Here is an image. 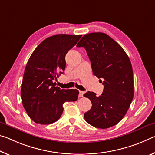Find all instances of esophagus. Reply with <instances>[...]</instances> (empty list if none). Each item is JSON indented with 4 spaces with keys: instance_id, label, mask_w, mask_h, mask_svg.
<instances>
[{
    "instance_id": "34e87169",
    "label": "esophagus",
    "mask_w": 155,
    "mask_h": 155,
    "mask_svg": "<svg viewBox=\"0 0 155 155\" xmlns=\"http://www.w3.org/2000/svg\"><path fill=\"white\" fill-rule=\"evenodd\" d=\"M85 92H83V91H81L79 90V94H78V97H83V94H84Z\"/></svg>"
}]
</instances>
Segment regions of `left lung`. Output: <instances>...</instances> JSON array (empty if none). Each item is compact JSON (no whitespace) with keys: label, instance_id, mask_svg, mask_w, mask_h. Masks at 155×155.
I'll return each mask as SVG.
<instances>
[{"label":"left lung","instance_id":"obj_1","mask_svg":"<svg viewBox=\"0 0 155 155\" xmlns=\"http://www.w3.org/2000/svg\"><path fill=\"white\" fill-rule=\"evenodd\" d=\"M83 47L89 57L94 75L102 78L101 95L94 92L84 94L92 107L84 114L91 126L101 129L117 124L124 117L134 97V80L128 56L116 41L101 32L85 34L77 44Z\"/></svg>","mask_w":155,"mask_h":155}]
</instances>
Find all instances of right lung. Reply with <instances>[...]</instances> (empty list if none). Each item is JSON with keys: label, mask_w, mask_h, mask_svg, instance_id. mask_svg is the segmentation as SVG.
<instances>
[{"label": "right lung", "mask_w": 155, "mask_h": 155, "mask_svg": "<svg viewBox=\"0 0 155 155\" xmlns=\"http://www.w3.org/2000/svg\"><path fill=\"white\" fill-rule=\"evenodd\" d=\"M81 37L70 34L51 36L39 44L29 57L21 94L25 110L36 124L56 122L62 114L63 104L78 99V90H61L54 81L65 70L66 54Z\"/></svg>", "instance_id": "1"}]
</instances>
